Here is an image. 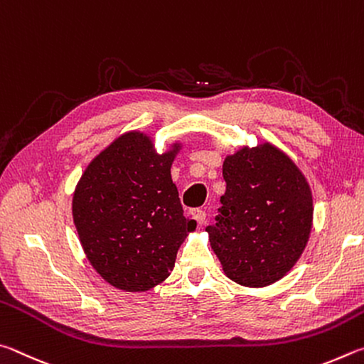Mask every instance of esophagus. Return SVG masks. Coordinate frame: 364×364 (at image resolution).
<instances>
[{"mask_svg":"<svg viewBox=\"0 0 364 364\" xmlns=\"http://www.w3.org/2000/svg\"><path fill=\"white\" fill-rule=\"evenodd\" d=\"M190 214H192V218H193L196 222H198L200 225L203 224V222L206 220V213L201 211V209H193V211L190 213Z\"/></svg>","mask_w":364,"mask_h":364,"instance_id":"obj_1","label":"esophagus"}]
</instances>
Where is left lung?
<instances>
[{
	"label": "left lung",
	"instance_id": "obj_1",
	"mask_svg": "<svg viewBox=\"0 0 364 364\" xmlns=\"http://www.w3.org/2000/svg\"><path fill=\"white\" fill-rule=\"evenodd\" d=\"M220 214L206 232L222 270L246 288L277 283L301 259L314 225L311 188L270 142L243 145L222 164Z\"/></svg>",
	"mask_w": 364,
	"mask_h": 364
}]
</instances>
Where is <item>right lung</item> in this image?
Wrapping results in <instances>:
<instances>
[{
  "label": "right lung",
  "mask_w": 364,
  "mask_h": 364,
  "mask_svg": "<svg viewBox=\"0 0 364 364\" xmlns=\"http://www.w3.org/2000/svg\"><path fill=\"white\" fill-rule=\"evenodd\" d=\"M176 140L158 153L149 134L127 131L86 166L72 214L89 264L113 288L145 292L174 269L196 222L183 215L171 168Z\"/></svg>",
  "instance_id": "1"
}]
</instances>
